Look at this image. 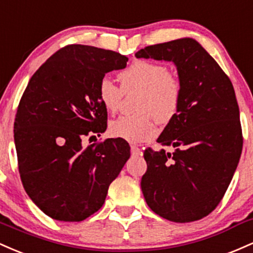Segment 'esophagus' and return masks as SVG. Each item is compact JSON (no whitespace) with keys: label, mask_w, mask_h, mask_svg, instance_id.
<instances>
[{"label":"esophagus","mask_w":253,"mask_h":253,"mask_svg":"<svg viewBox=\"0 0 253 253\" xmlns=\"http://www.w3.org/2000/svg\"><path fill=\"white\" fill-rule=\"evenodd\" d=\"M131 154L134 155V157H140V155H142V150L138 148V147L131 146Z\"/></svg>","instance_id":"34e87169"}]
</instances>
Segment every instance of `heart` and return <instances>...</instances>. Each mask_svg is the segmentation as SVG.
<instances>
[{"mask_svg":"<svg viewBox=\"0 0 253 253\" xmlns=\"http://www.w3.org/2000/svg\"><path fill=\"white\" fill-rule=\"evenodd\" d=\"M121 88L105 76L98 84V95L105 110L116 112L124 94L140 92L135 110L138 113L122 116L110 123V135L130 143H142L157 134L154 118L169 123L177 117L181 104V84L166 64L137 59L119 73Z\"/></svg>","mask_w":253,"mask_h":253,"instance_id":"b5f03b06","label":"heart"}]
</instances>
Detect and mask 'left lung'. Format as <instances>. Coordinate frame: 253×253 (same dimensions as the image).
<instances>
[{
    "mask_svg": "<svg viewBox=\"0 0 253 253\" xmlns=\"http://www.w3.org/2000/svg\"><path fill=\"white\" fill-rule=\"evenodd\" d=\"M135 56L173 62L181 84L179 112L158 138L163 146L174 147V153L144 150V200L166 220H201L225 196L243 149L233 84L195 39L150 45Z\"/></svg>",
    "mask_w": 253,
    "mask_h": 253,
    "instance_id": "8db88e82",
    "label": "left lung"
}]
</instances>
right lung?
Masks as SVG:
<instances>
[{"instance_id": "1", "label": "right lung", "mask_w": 253, "mask_h": 253, "mask_svg": "<svg viewBox=\"0 0 253 253\" xmlns=\"http://www.w3.org/2000/svg\"><path fill=\"white\" fill-rule=\"evenodd\" d=\"M126 62L116 51L67 45L28 82L16 111L14 141L25 191L47 216L78 222L94 214L130 158L129 144L121 138L82 147L84 136H100L107 127L99 82Z\"/></svg>"}]
</instances>
